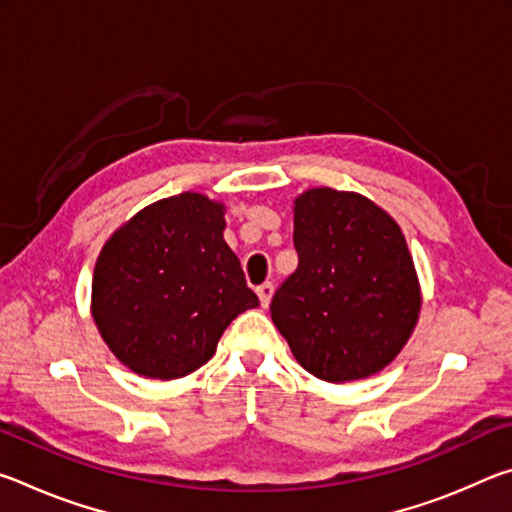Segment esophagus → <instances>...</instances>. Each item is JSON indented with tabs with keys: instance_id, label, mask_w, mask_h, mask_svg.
<instances>
[{
	"instance_id": "34e87169",
	"label": "esophagus",
	"mask_w": 512,
	"mask_h": 512,
	"mask_svg": "<svg viewBox=\"0 0 512 512\" xmlns=\"http://www.w3.org/2000/svg\"><path fill=\"white\" fill-rule=\"evenodd\" d=\"M273 291H275V287H273L271 282L259 284V287H257V296H259V302H262V307H268V305H271Z\"/></svg>"
}]
</instances>
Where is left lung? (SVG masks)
Instances as JSON below:
<instances>
[{"label": "left lung", "instance_id": "1", "mask_svg": "<svg viewBox=\"0 0 512 512\" xmlns=\"http://www.w3.org/2000/svg\"><path fill=\"white\" fill-rule=\"evenodd\" d=\"M298 268L271 318L311 375L343 384L384 370L418 325L420 280L402 228L357 192L311 187L293 201Z\"/></svg>", "mask_w": 512, "mask_h": 512}]
</instances>
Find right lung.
<instances>
[{"label": "right lung", "instance_id": "right-lung-1", "mask_svg": "<svg viewBox=\"0 0 512 512\" xmlns=\"http://www.w3.org/2000/svg\"><path fill=\"white\" fill-rule=\"evenodd\" d=\"M223 230V203L183 192L146 205L103 244L90 311L135 375L187 377L214 357L225 327L259 305Z\"/></svg>", "mask_w": 512, "mask_h": 512}]
</instances>
